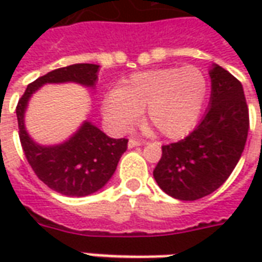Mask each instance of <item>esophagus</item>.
Returning <instances> with one entry per match:
<instances>
[{"mask_svg": "<svg viewBox=\"0 0 262 262\" xmlns=\"http://www.w3.org/2000/svg\"><path fill=\"white\" fill-rule=\"evenodd\" d=\"M143 144H144V142L137 140V139H130V140H129V148L137 147V146H143Z\"/></svg>", "mask_w": 262, "mask_h": 262, "instance_id": "esophagus-1", "label": "esophagus"}]
</instances>
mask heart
Instances as JSON below:
<instances>
[{"instance_id":"heart-1","label":"heart","mask_w":262,"mask_h":262,"mask_svg":"<svg viewBox=\"0 0 262 262\" xmlns=\"http://www.w3.org/2000/svg\"><path fill=\"white\" fill-rule=\"evenodd\" d=\"M208 78L193 66L148 70L130 75L108 92L102 112L111 127L127 132L143 109L146 120L168 139L187 136L196 125L206 98Z\"/></svg>"}]
</instances>
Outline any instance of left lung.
I'll list each match as a JSON object with an SVG mask.
<instances>
[{
    "label": "left lung",
    "mask_w": 262,
    "mask_h": 262,
    "mask_svg": "<svg viewBox=\"0 0 262 262\" xmlns=\"http://www.w3.org/2000/svg\"><path fill=\"white\" fill-rule=\"evenodd\" d=\"M212 92L201 123L180 142L163 146L153 176L159 187L180 201L214 192L242 157L250 119L243 85L217 64L209 70Z\"/></svg>",
    "instance_id": "obj_1"
}]
</instances>
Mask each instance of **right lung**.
I'll list each match as a JSON object with an SVG mask.
<instances>
[{
    "label": "right lung",
    "instance_id": "add662e5",
    "mask_svg": "<svg viewBox=\"0 0 262 262\" xmlns=\"http://www.w3.org/2000/svg\"><path fill=\"white\" fill-rule=\"evenodd\" d=\"M98 70V64L86 63L53 70L31 82L16 106L20 144L28 163L40 181L66 196H86L105 187L127 148V139H112L85 120L69 140L42 146L26 132V108L32 95L45 84L77 82L94 88Z\"/></svg>",
    "mask_w": 262,
    "mask_h": 262
}]
</instances>
